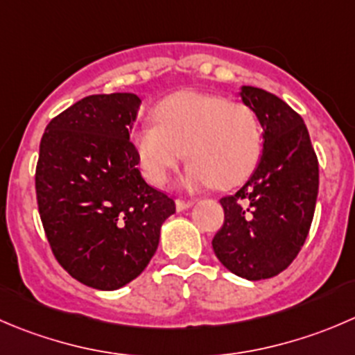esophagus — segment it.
Masks as SVG:
<instances>
[{
	"instance_id": "1",
	"label": "esophagus",
	"mask_w": 355,
	"mask_h": 355,
	"mask_svg": "<svg viewBox=\"0 0 355 355\" xmlns=\"http://www.w3.org/2000/svg\"><path fill=\"white\" fill-rule=\"evenodd\" d=\"M175 206H177V211H184V209H189L194 206V201H187V199H177L175 201Z\"/></svg>"
}]
</instances>
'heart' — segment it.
<instances>
[{
    "instance_id": "b5f03b06",
    "label": "heart",
    "mask_w": 355,
    "mask_h": 355,
    "mask_svg": "<svg viewBox=\"0 0 355 355\" xmlns=\"http://www.w3.org/2000/svg\"><path fill=\"white\" fill-rule=\"evenodd\" d=\"M155 123L130 133L137 164L154 185H163L184 156L185 191L215 184L229 189L246 180L261 156V130L248 105L202 92H178L154 109Z\"/></svg>"
}]
</instances>
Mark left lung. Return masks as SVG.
<instances>
[{"label": "left lung", "instance_id": "8db88e82", "mask_svg": "<svg viewBox=\"0 0 355 355\" xmlns=\"http://www.w3.org/2000/svg\"><path fill=\"white\" fill-rule=\"evenodd\" d=\"M239 97L263 130L253 175L220 199L225 222L211 244L220 263L248 281L269 279L297 258L319 191V164L304 119L276 95L241 86Z\"/></svg>", "mask_w": 355, "mask_h": 355}]
</instances>
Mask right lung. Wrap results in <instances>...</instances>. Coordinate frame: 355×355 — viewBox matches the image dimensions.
I'll return each instance as SVG.
<instances>
[{
  "instance_id": "right-lung-1",
  "label": "right lung",
  "mask_w": 355,
  "mask_h": 355,
  "mask_svg": "<svg viewBox=\"0 0 355 355\" xmlns=\"http://www.w3.org/2000/svg\"><path fill=\"white\" fill-rule=\"evenodd\" d=\"M135 94L90 95L48 123L40 144L36 194L48 243L74 279L102 291L144 272L173 199L137 168L130 130Z\"/></svg>"
}]
</instances>
